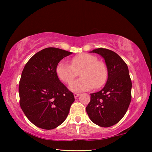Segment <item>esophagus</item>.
Returning a JSON list of instances; mask_svg holds the SVG:
<instances>
[{
	"mask_svg": "<svg viewBox=\"0 0 152 152\" xmlns=\"http://www.w3.org/2000/svg\"><path fill=\"white\" fill-rule=\"evenodd\" d=\"M79 96H80V94H78V93H74V98H75V99H76L77 97H78Z\"/></svg>",
	"mask_w": 152,
	"mask_h": 152,
	"instance_id": "esophagus-1",
	"label": "esophagus"
}]
</instances>
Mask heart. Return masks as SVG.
I'll return each mask as SVG.
<instances>
[{
  "instance_id": "obj_1",
  "label": "heart",
  "mask_w": 152,
  "mask_h": 152,
  "mask_svg": "<svg viewBox=\"0 0 152 152\" xmlns=\"http://www.w3.org/2000/svg\"><path fill=\"white\" fill-rule=\"evenodd\" d=\"M81 70V78L72 82L69 89L73 92L88 91L93 88H99L106 82L107 69L106 64L97 61L95 56L88 53L77 55L71 59V64L64 61L57 64L56 74L60 80L69 84L77 76V72Z\"/></svg>"
}]
</instances>
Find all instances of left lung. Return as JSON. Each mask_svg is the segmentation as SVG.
Listing matches in <instances>:
<instances>
[{
    "label": "left lung",
    "mask_w": 152,
    "mask_h": 152,
    "mask_svg": "<svg viewBox=\"0 0 152 152\" xmlns=\"http://www.w3.org/2000/svg\"><path fill=\"white\" fill-rule=\"evenodd\" d=\"M90 53L99 54L104 59L108 79L101 91L91 93L86 107L90 119L100 127L117 124L127 112L131 101L132 83L127 64L114 51L97 48Z\"/></svg>",
    "instance_id": "left-lung-1"
}]
</instances>
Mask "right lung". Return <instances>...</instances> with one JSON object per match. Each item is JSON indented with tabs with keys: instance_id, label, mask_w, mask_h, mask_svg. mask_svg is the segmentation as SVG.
Segmentation results:
<instances>
[{
	"instance_id": "1",
	"label": "right lung",
	"mask_w": 152,
	"mask_h": 152,
	"mask_svg": "<svg viewBox=\"0 0 152 152\" xmlns=\"http://www.w3.org/2000/svg\"><path fill=\"white\" fill-rule=\"evenodd\" d=\"M72 52L47 48L25 64L19 85V103L32 124L50 130L63 124L74 101L73 93L59 80L56 67Z\"/></svg>"
}]
</instances>
